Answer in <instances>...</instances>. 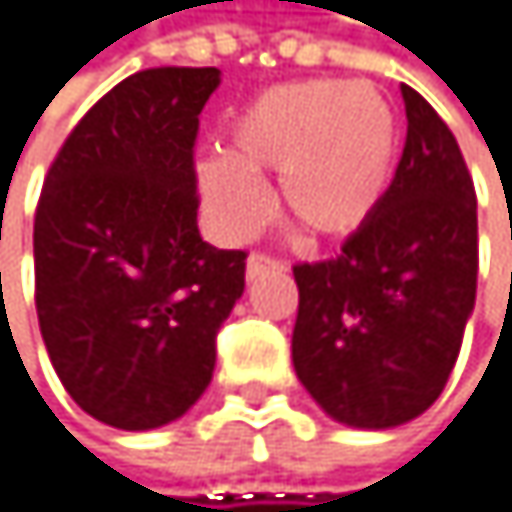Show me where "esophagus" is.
Masks as SVG:
<instances>
[{
  "instance_id": "1",
  "label": "esophagus",
  "mask_w": 512,
  "mask_h": 512,
  "mask_svg": "<svg viewBox=\"0 0 512 512\" xmlns=\"http://www.w3.org/2000/svg\"><path fill=\"white\" fill-rule=\"evenodd\" d=\"M282 267H285V261L273 258V254H267V251H251L248 261H245V276L248 279H258V276H264L270 270H282Z\"/></svg>"
}]
</instances>
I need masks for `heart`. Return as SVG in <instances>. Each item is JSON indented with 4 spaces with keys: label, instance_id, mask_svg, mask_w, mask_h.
Segmentation results:
<instances>
[{
    "label": "heart",
    "instance_id": "heart-1",
    "mask_svg": "<svg viewBox=\"0 0 512 512\" xmlns=\"http://www.w3.org/2000/svg\"><path fill=\"white\" fill-rule=\"evenodd\" d=\"M397 118L364 84L294 81L254 96L224 130V157L197 163L200 194L230 236L261 224L258 178L279 175V209L309 239L358 233L388 194L397 163Z\"/></svg>",
    "mask_w": 512,
    "mask_h": 512
}]
</instances>
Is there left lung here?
<instances>
[{"label":"left lung","mask_w":512,"mask_h":512,"mask_svg":"<svg viewBox=\"0 0 512 512\" xmlns=\"http://www.w3.org/2000/svg\"><path fill=\"white\" fill-rule=\"evenodd\" d=\"M407 142L373 218L331 261L297 264L291 358L327 416L391 428L440 397L477 300V191L461 148L413 87Z\"/></svg>","instance_id":"obj_1"}]
</instances>
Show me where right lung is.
<instances>
[{
  "mask_svg": "<svg viewBox=\"0 0 512 512\" xmlns=\"http://www.w3.org/2000/svg\"><path fill=\"white\" fill-rule=\"evenodd\" d=\"M215 66L142 69L60 145L35 206V312L51 364L93 419L148 431L212 382L245 251L197 230L194 145Z\"/></svg>",
  "mask_w": 512,
  "mask_h": 512,
  "instance_id": "right-lung-1",
  "label": "right lung"
}]
</instances>
